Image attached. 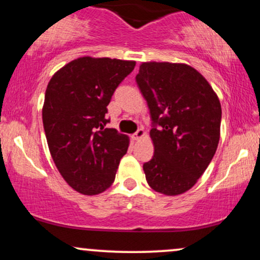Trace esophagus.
Returning a JSON list of instances; mask_svg holds the SVG:
<instances>
[{"label": "esophagus", "mask_w": 260, "mask_h": 260, "mask_svg": "<svg viewBox=\"0 0 260 260\" xmlns=\"http://www.w3.org/2000/svg\"><path fill=\"white\" fill-rule=\"evenodd\" d=\"M144 134H145L144 129H143V128H139V129L137 131L136 133L132 134V139L133 140H139L140 138H143V137H144Z\"/></svg>", "instance_id": "obj_1"}]
</instances>
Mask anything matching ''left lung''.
<instances>
[{"mask_svg": "<svg viewBox=\"0 0 260 260\" xmlns=\"http://www.w3.org/2000/svg\"><path fill=\"white\" fill-rule=\"evenodd\" d=\"M137 85L150 110L154 156L143 165L148 184L166 196L182 194L204 174L220 139L221 105L193 67L145 62Z\"/></svg>", "mask_w": 260, "mask_h": 260, "instance_id": "8db88e82", "label": "left lung"}]
</instances>
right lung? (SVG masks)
<instances>
[{
    "label": "right lung",
    "instance_id": "obj_1",
    "mask_svg": "<svg viewBox=\"0 0 260 260\" xmlns=\"http://www.w3.org/2000/svg\"><path fill=\"white\" fill-rule=\"evenodd\" d=\"M136 62L80 57L52 76L45 91L43 123L50 153L64 181L85 196L115 181L129 139L106 128L107 105Z\"/></svg>",
    "mask_w": 260,
    "mask_h": 260
}]
</instances>
